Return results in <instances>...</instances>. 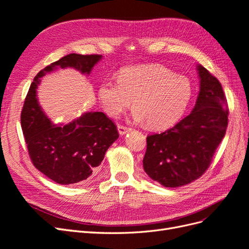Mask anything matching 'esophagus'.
I'll return each mask as SVG.
<instances>
[{"label": "esophagus", "mask_w": 249, "mask_h": 249, "mask_svg": "<svg viewBox=\"0 0 249 249\" xmlns=\"http://www.w3.org/2000/svg\"><path fill=\"white\" fill-rule=\"evenodd\" d=\"M117 129H118V133L120 135H124L126 132L130 131V127H127V126L123 125V124H118L117 125Z\"/></svg>", "instance_id": "1"}]
</instances>
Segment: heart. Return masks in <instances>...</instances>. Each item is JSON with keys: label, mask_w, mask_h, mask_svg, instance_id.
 <instances>
[{"label": "heart", "mask_w": 249, "mask_h": 249, "mask_svg": "<svg viewBox=\"0 0 249 249\" xmlns=\"http://www.w3.org/2000/svg\"><path fill=\"white\" fill-rule=\"evenodd\" d=\"M191 94L188 78L177 76L161 65L125 69L118 81L105 80L99 89L100 101L107 114L119 116L134 100V122L146 123L152 129H162L177 122Z\"/></svg>", "instance_id": "1"}]
</instances>
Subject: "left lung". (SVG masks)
<instances>
[{
	"instance_id": "1",
	"label": "left lung",
	"mask_w": 249,
	"mask_h": 249,
	"mask_svg": "<svg viewBox=\"0 0 249 249\" xmlns=\"http://www.w3.org/2000/svg\"><path fill=\"white\" fill-rule=\"evenodd\" d=\"M197 70L200 90L192 112L171 129L146 137L143 168L165 187H180L200 178L228 127V101L220 82L203 66Z\"/></svg>"
}]
</instances>
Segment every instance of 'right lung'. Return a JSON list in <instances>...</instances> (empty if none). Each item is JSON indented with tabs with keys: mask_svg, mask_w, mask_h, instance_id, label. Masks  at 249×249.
<instances>
[{
	"mask_svg": "<svg viewBox=\"0 0 249 249\" xmlns=\"http://www.w3.org/2000/svg\"><path fill=\"white\" fill-rule=\"evenodd\" d=\"M102 55L70 54L40 71L25 99L20 124L34 166L54 182L70 185L88 178L118 138L116 125L103 112H88L65 125L53 124L36 99L40 78L56 67L90 73Z\"/></svg>",
	"mask_w": 249,
	"mask_h": 249,
	"instance_id": "right-lung-1",
	"label": "right lung"
}]
</instances>
